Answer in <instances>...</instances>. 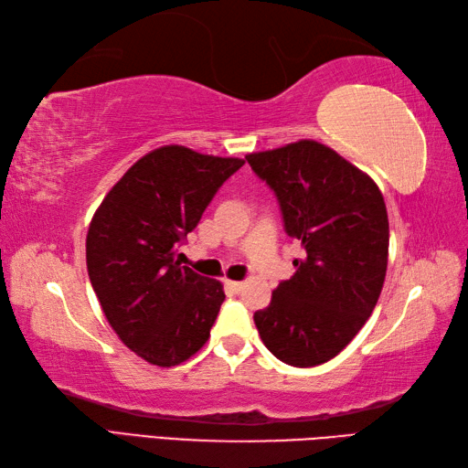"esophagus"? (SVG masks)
I'll use <instances>...</instances> for the list:
<instances>
[{
  "mask_svg": "<svg viewBox=\"0 0 468 468\" xmlns=\"http://www.w3.org/2000/svg\"><path fill=\"white\" fill-rule=\"evenodd\" d=\"M225 286L231 290V292H241V288H243V282H233V280H227L225 282Z\"/></svg>",
  "mask_w": 468,
  "mask_h": 468,
  "instance_id": "1",
  "label": "esophagus"
}]
</instances>
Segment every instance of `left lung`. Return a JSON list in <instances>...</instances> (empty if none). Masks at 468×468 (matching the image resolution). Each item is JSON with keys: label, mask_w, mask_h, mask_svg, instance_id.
Returning a JSON list of instances; mask_svg holds the SVG:
<instances>
[{"label": "left lung", "mask_w": 468, "mask_h": 468, "mask_svg": "<svg viewBox=\"0 0 468 468\" xmlns=\"http://www.w3.org/2000/svg\"><path fill=\"white\" fill-rule=\"evenodd\" d=\"M276 192L286 233L302 243L296 273L253 314L263 345L280 361H331L367 323L388 270L389 223L378 185L314 140L245 155Z\"/></svg>", "instance_id": "obj_1"}]
</instances>
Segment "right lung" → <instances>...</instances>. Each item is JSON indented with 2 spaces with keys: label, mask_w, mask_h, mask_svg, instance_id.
Here are the masks:
<instances>
[{
  "label": "right lung",
  "mask_w": 468,
  "mask_h": 468,
  "mask_svg": "<svg viewBox=\"0 0 468 468\" xmlns=\"http://www.w3.org/2000/svg\"><path fill=\"white\" fill-rule=\"evenodd\" d=\"M243 164L162 145L137 160L95 210L89 280L117 336L152 365L174 367L208 341L223 283L180 265L178 245Z\"/></svg>",
  "instance_id": "1"
}]
</instances>
